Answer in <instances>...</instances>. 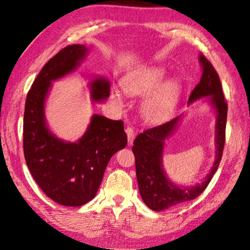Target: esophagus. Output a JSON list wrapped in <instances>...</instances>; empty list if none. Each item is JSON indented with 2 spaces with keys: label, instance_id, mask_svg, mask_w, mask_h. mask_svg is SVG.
Segmentation results:
<instances>
[{
  "label": "esophagus",
  "instance_id": "34e87169",
  "mask_svg": "<svg viewBox=\"0 0 250 250\" xmlns=\"http://www.w3.org/2000/svg\"><path fill=\"white\" fill-rule=\"evenodd\" d=\"M126 134H127V141H128V145L132 146L133 145V142H134V138H135V132L132 127H127L125 129Z\"/></svg>",
  "mask_w": 250,
  "mask_h": 250
}]
</instances>
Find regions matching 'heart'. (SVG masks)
<instances>
[{"label":"heart","mask_w":250,"mask_h":250,"mask_svg":"<svg viewBox=\"0 0 250 250\" xmlns=\"http://www.w3.org/2000/svg\"><path fill=\"white\" fill-rule=\"evenodd\" d=\"M167 72L160 67L137 70L126 76L122 87L127 95L144 98L142 115L150 124H161L168 121L176 111L182 93V85L177 79L165 80ZM111 98L118 106H124L125 101L121 92L113 89Z\"/></svg>","instance_id":"obj_1"}]
</instances>
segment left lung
<instances>
[{"mask_svg": "<svg viewBox=\"0 0 250 250\" xmlns=\"http://www.w3.org/2000/svg\"><path fill=\"white\" fill-rule=\"evenodd\" d=\"M200 62L203 69L202 78L192 91L189 105L205 98V101L215 111V160L209 172L200 183L190 187L176 185L165 171L163 157L166 141L177 130L183 114L163 125L139 134L133 146L138 189L144 203L152 211H164L194 200L208 186L222 159L225 144L227 104L215 69L203 55H200Z\"/></svg>", "mask_w": 250, "mask_h": 250, "instance_id": "8db88e82", "label": "left lung"}]
</instances>
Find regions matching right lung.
Instances as JSON below:
<instances>
[{
    "label": "right lung",
    "mask_w": 250,
    "mask_h": 250,
    "mask_svg": "<svg viewBox=\"0 0 250 250\" xmlns=\"http://www.w3.org/2000/svg\"><path fill=\"white\" fill-rule=\"evenodd\" d=\"M89 52L85 45L61 49L43 65L26 98L24 155L35 181L45 194L63 207H80L96 195L109 159L127 145L122 121L92 115L77 142H65L48 127L45 105L51 83L73 73ZM92 102H104L111 83L94 77L89 83Z\"/></svg>",
    "instance_id": "right-lung-1"
}]
</instances>
